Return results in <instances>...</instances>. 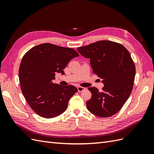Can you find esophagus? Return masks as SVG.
Listing matches in <instances>:
<instances>
[{
    "label": "esophagus",
    "mask_w": 154,
    "mask_h": 154,
    "mask_svg": "<svg viewBox=\"0 0 154 154\" xmlns=\"http://www.w3.org/2000/svg\"><path fill=\"white\" fill-rule=\"evenodd\" d=\"M85 89H86L85 88H83V87H81V86H78L77 87V90H78L79 92H82L84 90H85Z\"/></svg>",
    "instance_id": "1"
}]
</instances>
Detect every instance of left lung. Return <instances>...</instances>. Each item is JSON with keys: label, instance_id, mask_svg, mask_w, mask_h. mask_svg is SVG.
<instances>
[{"label": "left lung", "instance_id": "obj_1", "mask_svg": "<svg viewBox=\"0 0 154 154\" xmlns=\"http://www.w3.org/2000/svg\"><path fill=\"white\" fill-rule=\"evenodd\" d=\"M82 56L90 59L93 73L102 79V91L88 88L91 98L88 109L101 118L110 117L121 109L129 97L134 81L136 68L131 54L122 45L102 40L77 48Z\"/></svg>", "mask_w": 154, "mask_h": 154}]
</instances>
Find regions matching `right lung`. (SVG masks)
I'll list each match as a JSON object with an SVG mask.
<instances>
[{
    "label": "right lung",
    "mask_w": 154,
    "mask_h": 154,
    "mask_svg": "<svg viewBox=\"0 0 154 154\" xmlns=\"http://www.w3.org/2000/svg\"><path fill=\"white\" fill-rule=\"evenodd\" d=\"M79 54L73 48L42 43L23 56L19 68L21 90L28 104L37 115L46 118L60 115L66 110L71 97L78 91L73 86L53 82L56 73L63 70Z\"/></svg>",
    "instance_id": "right-lung-1"
}]
</instances>
